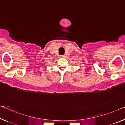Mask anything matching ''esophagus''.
Returning <instances> with one entry per match:
<instances>
[{"label": "esophagus", "mask_w": 125, "mask_h": 125, "mask_svg": "<svg viewBox=\"0 0 125 125\" xmlns=\"http://www.w3.org/2000/svg\"><path fill=\"white\" fill-rule=\"evenodd\" d=\"M65 57V55H61V57Z\"/></svg>", "instance_id": "34e87169"}]
</instances>
